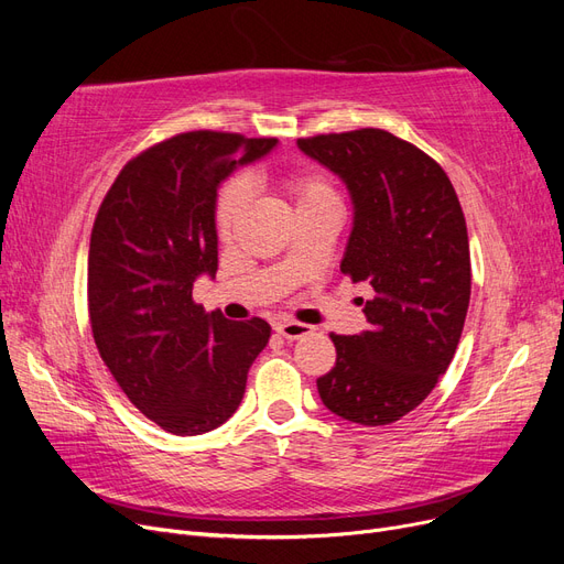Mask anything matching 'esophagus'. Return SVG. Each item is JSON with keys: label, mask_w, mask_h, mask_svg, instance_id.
I'll use <instances>...</instances> for the list:
<instances>
[{"label": "esophagus", "mask_w": 564, "mask_h": 564, "mask_svg": "<svg viewBox=\"0 0 564 564\" xmlns=\"http://www.w3.org/2000/svg\"><path fill=\"white\" fill-rule=\"evenodd\" d=\"M275 332L280 336L289 338V340H296V338L313 334V327H311V324H303V322H296V319H282V322H278Z\"/></svg>", "instance_id": "esophagus-1"}]
</instances>
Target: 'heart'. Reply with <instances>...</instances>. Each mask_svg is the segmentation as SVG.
<instances>
[{
  "label": "heart",
  "mask_w": 564,
  "mask_h": 564,
  "mask_svg": "<svg viewBox=\"0 0 564 564\" xmlns=\"http://www.w3.org/2000/svg\"><path fill=\"white\" fill-rule=\"evenodd\" d=\"M284 185H286L289 195L296 199V207L336 197L334 185L329 183V178L317 174V172H294L284 178ZM247 204H249L247 181L230 178L224 187H220V193L216 197V212H214L216 232L220 237H228L232 232L235 224L245 214Z\"/></svg>",
  "instance_id": "heart-1"
}]
</instances>
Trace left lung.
Wrapping results in <instances>:
<instances>
[{"instance_id": "8db88e82", "label": "left lung", "mask_w": 564, "mask_h": 564, "mask_svg": "<svg viewBox=\"0 0 564 564\" xmlns=\"http://www.w3.org/2000/svg\"><path fill=\"white\" fill-rule=\"evenodd\" d=\"M346 181L355 224L340 272L367 282L369 329L329 334L336 365L317 379L324 406L360 425L416 409L454 360L470 303V247L449 176L414 143L383 129L299 139Z\"/></svg>"}]
</instances>
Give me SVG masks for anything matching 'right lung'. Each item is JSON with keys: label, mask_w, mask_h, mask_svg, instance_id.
Listing matches in <instances>:
<instances>
[{"label": "right lung", "mask_w": 564, "mask_h": 564, "mask_svg": "<svg viewBox=\"0 0 564 564\" xmlns=\"http://www.w3.org/2000/svg\"><path fill=\"white\" fill-rule=\"evenodd\" d=\"M275 143L176 133L131 158L98 207L87 268L91 334L129 402L166 433L202 435L226 423L270 338L261 317L204 313L193 282L218 268V183Z\"/></svg>", "instance_id": "obj_1"}]
</instances>
